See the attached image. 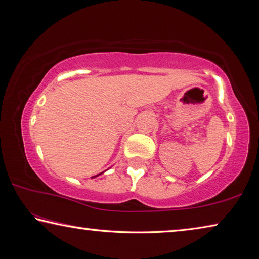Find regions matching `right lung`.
Listing matches in <instances>:
<instances>
[{
    "instance_id": "obj_1",
    "label": "right lung",
    "mask_w": 259,
    "mask_h": 259,
    "mask_svg": "<svg viewBox=\"0 0 259 259\" xmlns=\"http://www.w3.org/2000/svg\"><path fill=\"white\" fill-rule=\"evenodd\" d=\"M103 173V172H102ZM102 173H100V175H102ZM100 175H97V176H94V177H92V178H96V177H98Z\"/></svg>"
}]
</instances>
